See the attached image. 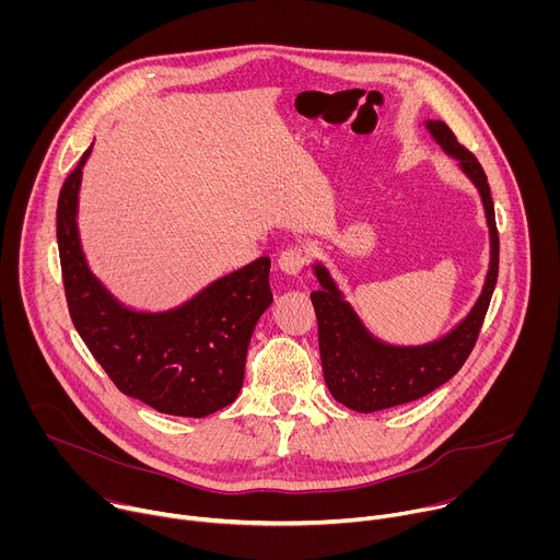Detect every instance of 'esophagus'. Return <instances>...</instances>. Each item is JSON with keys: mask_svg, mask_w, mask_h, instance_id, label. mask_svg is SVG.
I'll use <instances>...</instances> for the list:
<instances>
[{"mask_svg": "<svg viewBox=\"0 0 560 560\" xmlns=\"http://www.w3.org/2000/svg\"><path fill=\"white\" fill-rule=\"evenodd\" d=\"M277 266H279L281 272H285V275H290V277H296V275H301V270H303V266H305V257H303V253L296 250V248H294V250H285V253L279 255Z\"/></svg>", "mask_w": 560, "mask_h": 560, "instance_id": "1", "label": "esophagus"}]
</instances>
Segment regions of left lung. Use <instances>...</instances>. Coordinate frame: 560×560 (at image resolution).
Returning a JSON list of instances; mask_svg holds the SVG:
<instances>
[{
    "mask_svg": "<svg viewBox=\"0 0 560 560\" xmlns=\"http://www.w3.org/2000/svg\"><path fill=\"white\" fill-rule=\"evenodd\" d=\"M425 128L443 152L456 159L458 171L481 197L490 232V266L481 294L450 332L421 346H394L368 330L328 266L312 261V272L322 285L310 299L316 312L326 385L339 404L363 415L417 401L460 370L481 332L499 277V232L488 177L443 121L428 119Z\"/></svg>",
    "mask_w": 560,
    "mask_h": 560,
    "instance_id": "obj_1",
    "label": "left lung"
}]
</instances>
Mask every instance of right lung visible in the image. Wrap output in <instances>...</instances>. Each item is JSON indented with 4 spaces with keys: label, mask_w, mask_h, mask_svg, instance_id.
Wrapping results in <instances>:
<instances>
[{
    "label": "right lung",
    "mask_w": 560,
    "mask_h": 560,
    "mask_svg": "<svg viewBox=\"0 0 560 560\" xmlns=\"http://www.w3.org/2000/svg\"><path fill=\"white\" fill-rule=\"evenodd\" d=\"M93 145L66 179L57 244L72 324L113 383L162 415L203 419L244 385L253 330L272 303L270 259L223 275L168 310L117 299L91 270L79 236V192Z\"/></svg>",
    "instance_id": "obj_1"
}]
</instances>
